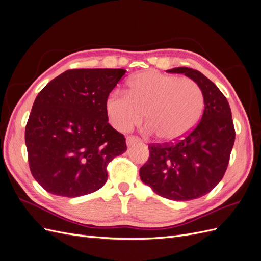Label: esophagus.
<instances>
[{
	"mask_svg": "<svg viewBox=\"0 0 261 261\" xmlns=\"http://www.w3.org/2000/svg\"><path fill=\"white\" fill-rule=\"evenodd\" d=\"M136 141H139V139L136 138V137H134V136L126 137V144H127V145H132L133 143H136Z\"/></svg>",
	"mask_w": 261,
	"mask_h": 261,
	"instance_id": "34e87169",
	"label": "esophagus"
}]
</instances>
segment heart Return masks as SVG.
I'll list each match as a JSON object with an SVG mask.
<instances>
[{"mask_svg":"<svg viewBox=\"0 0 261 261\" xmlns=\"http://www.w3.org/2000/svg\"><path fill=\"white\" fill-rule=\"evenodd\" d=\"M203 93L191 78L145 70L129 78L128 92L112 91L105 102L110 123L120 132H128L146 114L148 134L163 141L185 137L200 120Z\"/></svg>","mask_w":261,"mask_h":261,"instance_id":"heart-1","label":"heart"}]
</instances>
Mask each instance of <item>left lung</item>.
<instances>
[{"label":"left lung","instance_id":"left-lung-1","mask_svg":"<svg viewBox=\"0 0 261 261\" xmlns=\"http://www.w3.org/2000/svg\"><path fill=\"white\" fill-rule=\"evenodd\" d=\"M200 87L204 110L198 125L174 144L149 145V159L140 168L141 180L164 198L186 201L208 194L222 179L235 140L231 108L224 94L200 72L175 67Z\"/></svg>","mask_w":261,"mask_h":261}]
</instances>
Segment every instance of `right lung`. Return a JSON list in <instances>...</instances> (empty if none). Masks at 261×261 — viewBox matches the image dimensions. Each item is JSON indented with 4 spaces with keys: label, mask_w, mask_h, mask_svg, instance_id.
Instances as JSON below:
<instances>
[{
    "label": "right lung",
    "mask_w": 261,
    "mask_h": 261,
    "mask_svg": "<svg viewBox=\"0 0 261 261\" xmlns=\"http://www.w3.org/2000/svg\"><path fill=\"white\" fill-rule=\"evenodd\" d=\"M126 70L69 69L37 96L25 130L31 174L46 192L78 197L98 191L107 167L126 151L108 123L105 102Z\"/></svg>",
    "instance_id": "1"
}]
</instances>
